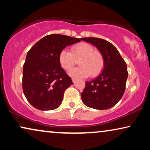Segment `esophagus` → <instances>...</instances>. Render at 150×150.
Wrapping results in <instances>:
<instances>
[{"mask_svg": "<svg viewBox=\"0 0 150 150\" xmlns=\"http://www.w3.org/2000/svg\"><path fill=\"white\" fill-rule=\"evenodd\" d=\"M71 80H72V82H73V83H75V82H76V78H74V77H72V78H71Z\"/></svg>", "mask_w": 150, "mask_h": 150, "instance_id": "34e87169", "label": "esophagus"}]
</instances>
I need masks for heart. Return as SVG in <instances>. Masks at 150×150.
I'll use <instances>...</instances> for the list:
<instances>
[{
  "label": "heart",
  "instance_id": "b5f03b06",
  "mask_svg": "<svg viewBox=\"0 0 150 150\" xmlns=\"http://www.w3.org/2000/svg\"><path fill=\"white\" fill-rule=\"evenodd\" d=\"M80 67L73 69L69 74L73 76L96 77L102 72L105 65V59L101 51L96 50L92 45L85 42L73 45L70 52L62 50L59 52V61L65 70H69L77 63Z\"/></svg>",
  "mask_w": 150,
  "mask_h": 150
}]
</instances>
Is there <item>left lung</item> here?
Returning <instances> with one entry per match:
<instances>
[{
	"instance_id": "8db88e82",
	"label": "left lung",
	"mask_w": 150,
	"mask_h": 150,
	"mask_svg": "<svg viewBox=\"0 0 150 150\" xmlns=\"http://www.w3.org/2000/svg\"><path fill=\"white\" fill-rule=\"evenodd\" d=\"M82 40L97 47L105 59L104 68L99 76L85 82L82 100L88 107L108 109L115 105L124 95L128 76L126 63L117 49L106 40L96 38H85Z\"/></svg>"
}]
</instances>
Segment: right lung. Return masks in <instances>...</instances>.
<instances>
[{
  "label": "right lung",
  "instance_id": "obj_1",
  "mask_svg": "<svg viewBox=\"0 0 150 150\" xmlns=\"http://www.w3.org/2000/svg\"><path fill=\"white\" fill-rule=\"evenodd\" d=\"M81 40L51 34L38 41L28 50L23 65L22 89L33 107L49 110L61 105L65 90L73 83L61 66L59 52Z\"/></svg>",
  "mask_w": 150,
  "mask_h": 150
}]
</instances>
